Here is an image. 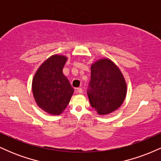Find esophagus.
<instances>
[{"instance_id":"34e87169","label":"esophagus","mask_w":161,"mask_h":161,"mask_svg":"<svg viewBox=\"0 0 161 161\" xmlns=\"http://www.w3.org/2000/svg\"><path fill=\"white\" fill-rule=\"evenodd\" d=\"M76 90H77V92H79V93H82V89L81 88H77Z\"/></svg>"}]
</instances>
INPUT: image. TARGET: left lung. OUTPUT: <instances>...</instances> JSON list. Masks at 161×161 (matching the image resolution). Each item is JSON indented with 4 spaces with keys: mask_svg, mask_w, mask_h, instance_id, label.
Returning a JSON list of instances; mask_svg holds the SVG:
<instances>
[{
    "mask_svg": "<svg viewBox=\"0 0 161 161\" xmlns=\"http://www.w3.org/2000/svg\"><path fill=\"white\" fill-rule=\"evenodd\" d=\"M87 94L92 107L101 115L119 108L126 95V84L120 70L109 59H101L91 67Z\"/></svg>",
    "mask_w": 161,
    "mask_h": 161,
    "instance_id": "obj_1",
    "label": "left lung"
}]
</instances>
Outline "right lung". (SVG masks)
I'll use <instances>...</instances> for the list:
<instances>
[{
  "label": "right lung",
  "mask_w": 161,
  "mask_h": 161,
  "mask_svg": "<svg viewBox=\"0 0 161 161\" xmlns=\"http://www.w3.org/2000/svg\"><path fill=\"white\" fill-rule=\"evenodd\" d=\"M66 62V57L53 55L41 65L32 80V92L37 104L53 115H59L65 110L74 92L63 74Z\"/></svg>",
  "instance_id": "right-lung-1"
}]
</instances>
